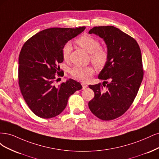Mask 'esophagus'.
Returning a JSON list of instances; mask_svg holds the SVG:
<instances>
[{
    "mask_svg": "<svg viewBox=\"0 0 159 159\" xmlns=\"http://www.w3.org/2000/svg\"><path fill=\"white\" fill-rule=\"evenodd\" d=\"M81 84H82V86H83V89H85L87 87V84L84 83H82Z\"/></svg>",
    "mask_w": 159,
    "mask_h": 159,
    "instance_id": "esophagus-1",
    "label": "esophagus"
}]
</instances>
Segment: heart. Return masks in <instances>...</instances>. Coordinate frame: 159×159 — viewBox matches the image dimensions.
Returning <instances> with one entry per match:
<instances>
[{
    "instance_id": "heart-1",
    "label": "heart",
    "mask_w": 159,
    "mask_h": 159,
    "mask_svg": "<svg viewBox=\"0 0 159 159\" xmlns=\"http://www.w3.org/2000/svg\"><path fill=\"white\" fill-rule=\"evenodd\" d=\"M76 43L91 53L90 60L96 67L102 68L105 66L108 60L109 53L105 47L100 46L98 39L91 35L84 34L76 39ZM72 49L70 43L67 42L65 44L62 49V57L64 60L67 61L69 59ZM94 73V70L92 66H76L70 70V74L73 78L83 81L88 80Z\"/></svg>"
}]
</instances>
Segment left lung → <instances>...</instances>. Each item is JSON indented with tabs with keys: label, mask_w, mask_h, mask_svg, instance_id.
Here are the masks:
<instances>
[{
	"label": "left lung",
	"mask_w": 159,
	"mask_h": 159,
	"mask_svg": "<svg viewBox=\"0 0 159 159\" xmlns=\"http://www.w3.org/2000/svg\"><path fill=\"white\" fill-rule=\"evenodd\" d=\"M89 33L103 39L109 53L107 62L98 75L99 79L104 80L103 84L89 85L94 97L89 107L99 119L112 120L129 108L139 91L143 78L141 49L134 38L111 25L96 26Z\"/></svg>",
	"instance_id": "obj_1"
}]
</instances>
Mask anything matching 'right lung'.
<instances>
[{
	"instance_id": "right-lung-1",
	"label": "right lung",
	"mask_w": 159,
	"mask_h": 159,
	"mask_svg": "<svg viewBox=\"0 0 159 159\" xmlns=\"http://www.w3.org/2000/svg\"><path fill=\"white\" fill-rule=\"evenodd\" d=\"M85 28L45 29L22 46L18 58V84L25 102L37 116L49 119L58 116L67 105L69 96L83 88L73 79L58 86L55 83L60 79L57 76L64 75L59 65L63 61V46Z\"/></svg>"
}]
</instances>
